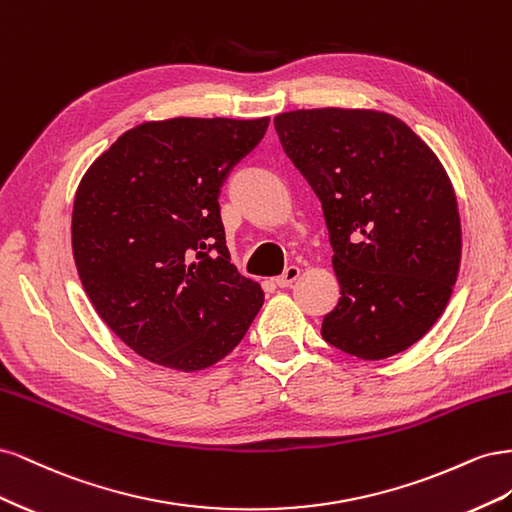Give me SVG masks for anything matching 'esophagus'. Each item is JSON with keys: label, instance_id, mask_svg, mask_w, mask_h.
<instances>
[{"label": "esophagus", "instance_id": "34e87169", "mask_svg": "<svg viewBox=\"0 0 512 512\" xmlns=\"http://www.w3.org/2000/svg\"><path fill=\"white\" fill-rule=\"evenodd\" d=\"M299 275H301V269L297 265H290L284 269L282 275L275 277V284L280 288H288V286H292V282H297Z\"/></svg>", "mask_w": 512, "mask_h": 512}]
</instances>
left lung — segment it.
I'll return each instance as SVG.
<instances>
[{"instance_id": "obj_1", "label": "left lung", "mask_w": 512, "mask_h": 512, "mask_svg": "<svg viewBox=\"0 0 512 512\" xmlns=\"http://www.w3.org/2000/svg\"><path fill=\"white\" fill-rule=\"evenodd\" d=\"M275 130L329 228L342 299L322 339L365 361L408 350L442 316L459 273L457 198L442 164L378 111H292Z\"/></svg>"}]
</instances>
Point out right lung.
<instances>
[{
	"mask_svg": "<svg viewBox=\"0 0 512 512\" xmlns=\"http://www.w3.org/2000/svg\"><path fill=\"white\" fill-rule=\"evenodd\" d=\"M269 117L141 123L74 198L72 250L87 297L136 354L181 371L235 348L265 301L230 265L220 194Z\"/></svg>",
	"mask_w": 512,
	"mask_h": 512,
	"instance_id": "add662e5",
	"label": "right lung"
}]
</instances>
